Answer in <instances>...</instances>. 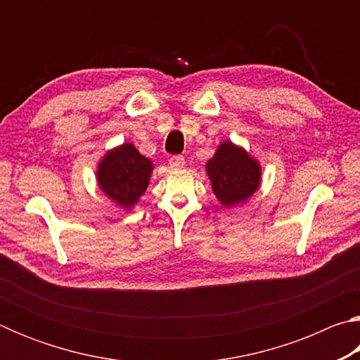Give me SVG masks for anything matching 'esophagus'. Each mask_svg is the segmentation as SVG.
Wrapping results in <instances>:
<instances>
[{"mask_svg":"<svg viewBox=\"0 0 360 360\" xmlns=\"http://www.w3.org/2000/svg\"><path fill=\"white\" fill-rule=\"evenodd\" d=\"M184 165H186V160L182 155H173L169 158V167L172 168H182Z\"/></svg>","mask_w":360,"mask_h":360,"instance_id":"esophagus-1","label":"esophagus"}]
</instances>
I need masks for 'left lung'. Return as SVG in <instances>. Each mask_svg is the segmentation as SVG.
<instances>
[{
    "mask_svg": "<svg viewBox=\"0 0 360 360\" xmlns=\"http://www.w3.org/2000/svg\"><path fill=\"white\" fill-rule=\"evenodd\" d=\"M212 192L224 206L245 202L260 184V165L248 152L225 141L206 163Z\"/></svg>",
    "mask_w": 360,
    "mask_h": 360,
    "instance_id": "obj_1",
    "label": "left lung"
}]
</instances>
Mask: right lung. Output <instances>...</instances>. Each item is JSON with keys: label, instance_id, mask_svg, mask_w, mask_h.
Segmentation results:
<instances>
[{"label": "right lung", "instance_id": "obj_1", "mask_svg": "<svg viewBox=\"0 0 360 360\" xmlns=\"http://www.w3.org/2000/svg\"><path fill=\"white\" fill-rule=\"evenodd\" d=\"M152 163L133 144L109 150L100 162L96 179L100 188L115 203L130 210L149 186Z\"/></svg>", "mask_w": 360, "mask_h": 360}]
</instances>
